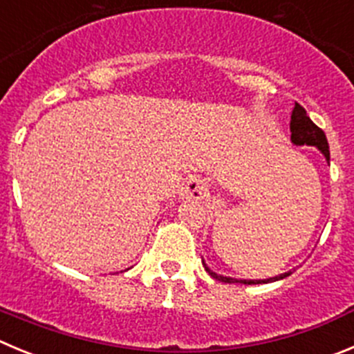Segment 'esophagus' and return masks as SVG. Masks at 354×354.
Here are the masks:
<instances>
[{
  "label": "esophagus",
  "mask_w": 354,
  "mask_h": 354,
  "mask_svg": "<svg viewBox=\"0 0 354 354\" xmlns=\"http://www.w3.org/2000/svg\"><path fill=\"white\" fill-rule=\"evenodd\" d=\"M206 183L201 178L190 176L181 183L180 197L183 201H203L206 197Z\"/></svg>",
  "instance_id": "1"
}]
</instances>
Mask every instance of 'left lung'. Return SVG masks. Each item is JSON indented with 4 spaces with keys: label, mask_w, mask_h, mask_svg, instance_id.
<instances>
[{
    "label": "left lung",
    "mask_w": 354,
    "mask_h": 354,
    "mask_svg": "<svg viewBox=\"0 0 354 354\" xmlns=\"http://www.w3.org/2000/svg\"><path fill=\"white\" fill-rule=\"evenodd\" d=\"M290 131H292V143L297 145V147H316L323 153V157L326 158V162H330V150H328V141H326L325 132L315 124V122L309 118L307 111L300 106L299 102H295V108L292 111V122H290ZM204 269L209 272L211 277L218 279L222 283H244V285H260V283H272L279 281V279H285L292 274V270L288 272H283L279 276L269 277V279H237V277H229L222 276V274H216L214 270H211L209 267L206 266V262L203 260Z\"/></svg>",
    "instance_id": "left-lung-1"
}]
</instances>
